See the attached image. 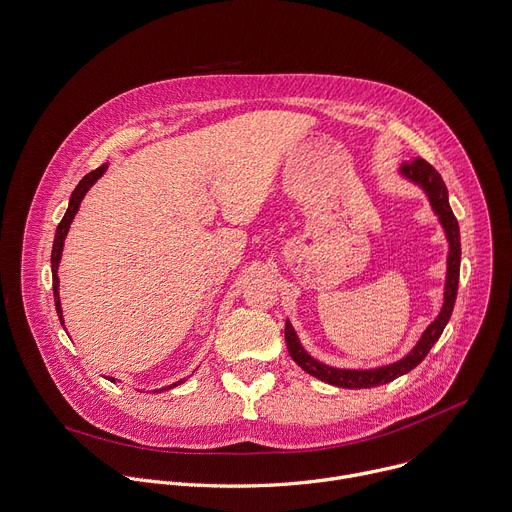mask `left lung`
Here are the masks:
<instances>
[{
  "label": "left lung",
  "mask_w": 512,
  "mask_h": 512,
  "mask_svg": "<svg viewBox=\"0 0 512 512\" xmlns=\"http://www.w3.org/2000/svg\"><path fill=\"white\" fill-rule=\"evenodd\" d=\"M401 174L407 176L411 182L419 184L431 202V208L435 210V214L440 216V221L446 229V237L450 241V253H448V279H446V300H444V308L440 312V316L435 318V322L429 324V328L423 332L421 340L417 342V346L399 362L389 364V367H381V369H373V371H344V369H334L328 367V364H322L318 360H314L300 344L294 328H291L289 322H285V342H287V350L291 354L300 367L328 383L334 387H342V389H367V387H377V385H385L395 381L397 377L409 373L411 369H415L417 364L427 356V352L431 350V346L440 340L446 324L450 322L454 304H456V296H458V281H460V257H462V247H460V227L456 216L450 208L448 202V188L431 164H427L425 160L417 158L413 162H405L401 168Z\"/></svg>",
  "instance_id": "1"
}]
</instances>
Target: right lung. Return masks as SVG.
Instances as JSON below:
<instances>
[{
	"instance_id": "1",
	"label": "right lung",
	"mask_w": 512,
	"mask_h": 512,
	"mask_svg": "<svg viewBox=\"0 0 512 512\" xmlns=\"http://www.w3.org/2000/svg\"><path fill=\"white\" fill-rule=\"evenodd\" d=\"M105 170H107V164H103V166H99L97 170H93V172H89L79 184H77V188L72 190V194H70V202H68V208H66V212H64V216H62V221L58 223V227H56V235H54V245H52V255H50V263H52V289H54V304H56V314H58V318H60V324H62V310H60V298H58V263H60V255H62V245H64V237H66V233H68V227H70V223H72V218H75V214H77V210H79V206H81V200L85 198V194L89 192V188L105 174ZM113 381V379H111ZM182 381H178L176 385H180ZM176 385H170V387H176ZM170 387H166V389H170ZM164 391V389H162Z\"/></svg>"
}]
</instances>
